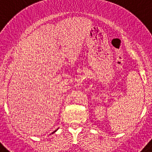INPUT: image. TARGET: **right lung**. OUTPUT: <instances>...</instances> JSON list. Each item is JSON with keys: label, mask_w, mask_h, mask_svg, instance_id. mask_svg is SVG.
<instances>
[{"label": "right lung", "mask_w": 152, "mask_h": 152, "mask_svg": "<svg viewBox=\"0 0 152 152\" xmlns=\"http://www.w3.org/2000/svg\"><path fill=\"white\" fill-rule=\"evenodd\" d=\"M56 131H55V132H56Z\"/></svg>", "instance_id": "right-lung-1"}]
</instances>
